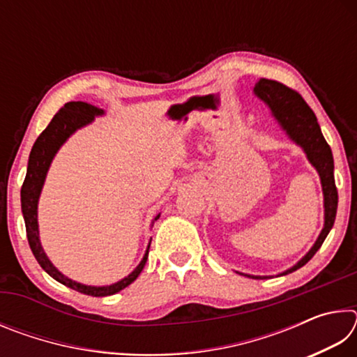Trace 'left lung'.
<instances>
[{"label":"left lung","mask_w":357,"mask_h":357,"mask_svg":"<svg viewBox=\"0 0 357 357\" xmlns=\"http://www.w3.org/2000/svg\"><path fill=\"white\" fill-rule=\"evenodd\" d=\"M253 91L261 99L266 105L269 107L271 113L279 123L280 128L287 132V135L291 140L299 144L304 149V153L309 159L310 164L317 168L321 179L323 195H324V227L319 233L317 243L313 244L312 249L307 252L304 258H301L293 268L287 269L280 275H285L299 269L305 263H309L312 257L318 252L319 247L324 243L331 228L334 227L335 214H337V187L334 179V159H332V151L328 142L324 140L317 121L315 113L307 105V102L301 98L299 93L294 89L285 86L275 80H268V78H259L255 84ZM252 279H266L261 275H249Z\"/></svg>","instance_id":"8db88e82"}]
</instances>
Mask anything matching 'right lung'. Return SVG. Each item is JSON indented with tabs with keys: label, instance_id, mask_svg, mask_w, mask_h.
Masks as SVG:
<instances>
[{
	"label": "right lung",
	"instance_id": "right-lung-1",
	"mask_svg": "<svg viewBox=\"0 0 357 357\" xmlns=\"http://www.w3.org/2000/svg\"><path fill=\"white\" fill-rule=\"evenodd\" d=\"M100 114H104V110H102V108L86 104V102H68L63 108H59V112L53 116L50 124L47 126L45 130L42 132V134L38 137V140H36L33 144L31 153H29L26 176H25V181H23L22 192H20L22 213H23V219H25L28 243H29V247H31L34 258L38 259V263L40 264V268L44 269L48 275L53 277L56 282L63 283V285L69 287L72 289H75L78 293L94 296V298L110 296L121 291V289H124L126 287H129L130 283L140 275L144 264H146L151 243L148 244L146 253H144L140 264H138L128 277H124L123 280L107 287L83 285V283H78L59 273L45 255L44 249H42L40 239H39V225H38V202L40 197L42 185H44V181L47 176V172L48 168H50L53 157H55V154L58 153V149L63 146V143L68 140V138L74 134L77 129L89 124L96 116H100ZM159 217L160 214H157L154 217V220L159 219Z\"/></svg>",
	"mask_w": 357,
	"mask_h": 357
}]
</instances>
